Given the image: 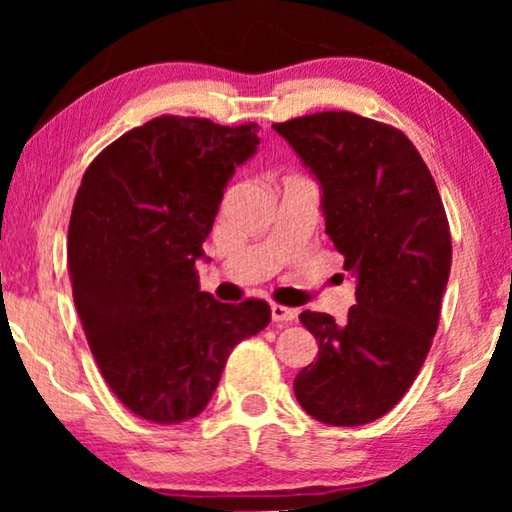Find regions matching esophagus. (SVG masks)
Instances as JSON below:
<instances>
[{"instance_id": "esophagus-1", "label": "esophagus", "mask_w": 512, "mask_h": 512, "mask_svg": "<svg viewBox=\"0 0 512 512\" xmlns=\"http://www.w3.org/2000/svg\"><path fill=\"white\" fill-rule=\"evenodd\" d=\"M270 314H272V321H277V324H291V321H296V317H298L296 310H291V307H284V305H277V303L270 305Z\"/></svg>"}]
</instances>
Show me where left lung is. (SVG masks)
Masks as SVG:
<instances>
[{"mask_svg":"<svg viewBox=\"0 0 512 512\" xmlns=\"http://www.w3.org/2000/svg\"><path fill=\"white\" fill-rule=\"evenodd\" d=\"M272 128L317 177L326 235L356 275L345 321L300 314L319 354L293 391L324 424L375 422L412 387L436 335L452 265L443 200L415 144L387 123L321 111Z\"/></svg>","mask_w":512,"mask_h":512,"instance_id":"obj_1","label":"left lung"}]
</instances>
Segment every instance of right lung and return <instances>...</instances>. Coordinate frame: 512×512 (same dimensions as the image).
Segmentation results:
<instances>
[{"label": "right lung", "mask_w": 512, "mask_h": 512, "mask_svg": "<svg viewBox=\"0 0 512 512\" xmlns=\"http://www.w3.org/2000/svg\"><path fill=\"white\" fill-rule=\"evenodd\" d=\"M256 132V123L158 116L111 142L76 191L67 247L76 312L104 382L153 424L198 417L233 347L270 324L265 300L219 303L195 270Z\"/></svg>", "instance_id": "obj_1"}]
</instances>
